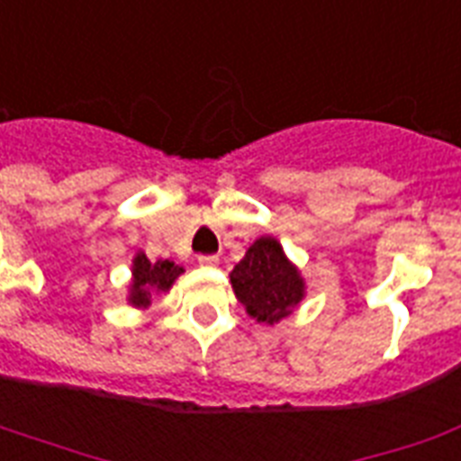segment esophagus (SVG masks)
Instances as JSON below:
<instances>
[{"mask_svg":"<svg viewBox=\"0 0 461 461\" xmlns=\"http://www.w3.org/2000/svg\"><path fill=\"white\" fill-rule=\"evenodd\" d=\"M198 263L205 267H215L217 263H220V258H217V256H198Z\"/></svg>","mask_w":461,"mask_h":461,"instance_id":"1","label":"esophagus"}]
</instances>
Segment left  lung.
Here are the masks:
<instances>
[{"instance_id": "1", "label": "left lung", "mask_w": 461, "mask_h": 461, "mask_svg": "<svg viewBox=\"0 0 461 461\" xmlns=\"http://www.w3.org/2000/svg\"><path fill=\"white\" fill-rule=\"evenodd\" d=\"M231 287L260 322H277L302 302L303 280L273 237H260L231 270Z\"/></svg>"}]
</instances>
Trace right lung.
<instances>
[{
    "label": "right lung",
    "instance_id": "right-lung-1",
    "mask_svg": "<svg viewBox=\"0 0 461 461\" xmlns=\"http://www.w3.org/2000/svg\"><path fill=\"white\" fill-rule=\"evenodd\" d=\"M184 273L179 266H174L172 260H158V263H150L146 258V253H139L133 258V285L131 294H129V302L133 306L146 308L150 303L155 294L159 292H167L172 287V282Z\"/></svg>",
    "mask_w": 461,
    "mask_h": 461
}]
</instances>
